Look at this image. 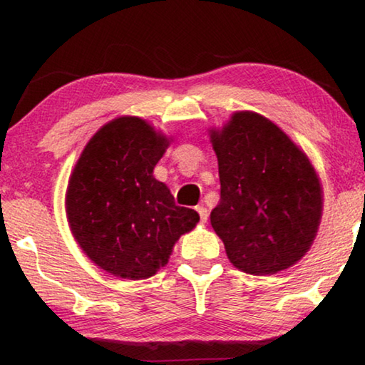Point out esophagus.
<instances>
[{
	"label": "esophagus",
	"mask_w": 365,
	"mask_h": 365,
	"mask_svg": "<svg viewBox=\"0 0 365 365\" xmlns=\"http://www.w3.org/2000/svg\"><path fill=\"white\" fill-rule=\"evenodd\" d=\"M196 211L199 212V216H201V222H207V216H209V211L204 206H197Z\"/></svg>",
	"instance_id": "obj_1"
}]
</instances>
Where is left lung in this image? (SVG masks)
Here are the masks:
<instances>
[{
  "label": "left lung",
  "instance_id": "8db88e82",
  "mask_svg": "<svg viewBox=\"0 0 365 365\" xmlns=\"http://www.w3.org/2000/svg\"><path fill=\"white\" fill-rule=\"evenodd\" d=\"M221 199L211 226L239 271L271 276L311 249L322 187L306 153L271 119L237 111L211 129Z\"/></svg>",
  "mask_w": 365,
  "mask_h": 365
}]
</instances>
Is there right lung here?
Listing matches in <instances>:
<instances>
[{"label": "right lung", "mask_w": 365, "mask_h": 365, "mask_svg": "<svg viewBox=\"0 0 365 365\" xmlns=\"http://www.w3.org/2000/svg\"><path fill=\"white\" fill-rule=\"evenodd\" d=\"M169 138L136 116L113 119L84 146L66 191V216L79 247L116 277L148 279L178 239L199 222L153 176Z\"/></svg>", "instance_id": "obj_1"}]
</instances>
